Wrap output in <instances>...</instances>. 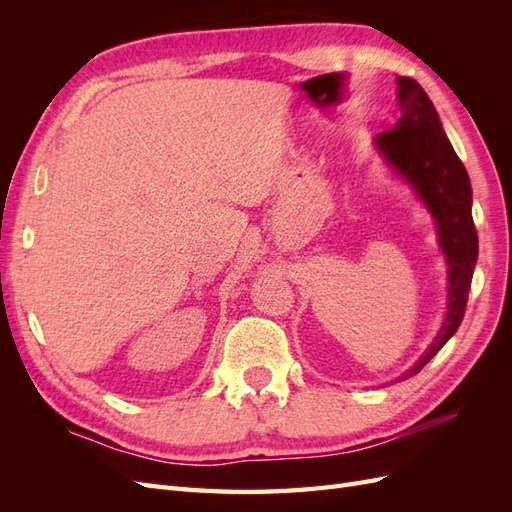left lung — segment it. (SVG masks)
<instances>
[{"instance_id":"left-lung-1","label":"left lung","mask_w":512,"mask_h":512,"mask_svg":"<svg viewBox=\"0 0 512 512\" xmlns=\"http://www.w3.org/2000/svg\"><path fill=\"white\" fill-rule=\"evenodd\" d=\"M397 106L399 119L395 128L378 134L374 147L386 166L410 185L431 213L448 267L444 322L421 359L399 376V380H406L418 374L459 329L478 258V235L472 220L468 170L444 134L438 111L425 89L408 76H397Z\"/></svg>"}]
</instances>
